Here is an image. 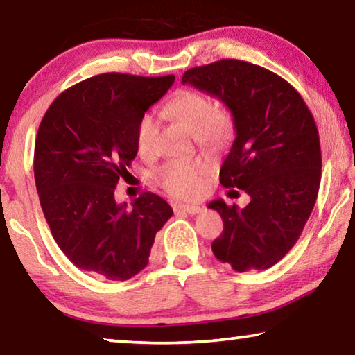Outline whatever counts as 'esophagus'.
Instances as JSON below:
<instances>
[{
	"mask_svg": "<svg viewBox=\"0 0 355 355\" xmlns=\"http://www.w3.org/2000/svg\"><path fill=\"white\" fill-rule=\"evenodd\" d=\"M173 209H175V211L188 213V214H197L202 208L197 205H184V203H178V205H173Z\"/></svg>",
	"mask_w": 355,
	"mask_h": 355,
	"instance_id": "1",
	"label": "esophagus"
}]
</instances>
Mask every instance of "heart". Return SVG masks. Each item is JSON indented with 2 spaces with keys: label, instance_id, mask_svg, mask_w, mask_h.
Here are the masks:
<instances>
[{
  "label": "heart",
  "instance_id": "heart-1",
  "mask_svg": "<svg viewBox=\"0 0 355 355\" xmlns=\"http://www.w3.org/2000/svg\"><path fill=\"white\" fill-rule=\"evenodd\" d=\"M171 117L182 122L192 131L202 146L220 147L232 135L233 122L230 112L224 107H214L207 95L196 91H182L166 106ZM158 137V122L152 112L144 114L136 128V146L139 153L148 156L155 152ZM209 171L203 158L171 159L159 167L155 180L167 194L177 199H196L202 196Z\"/></svg>",
  "mask_w": 355,
  "mask_h": 355
}]
</instances>
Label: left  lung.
I'll use <instances>...</instances> for the list:
<instances>
[{"mask_svg":"<svg viewBox=\"0 0 355 355\" xmlns=\"http://www.w3.org/2000/svg\"><path fill=\"white\" fill-rule=\"evenodd\" d=\"M182 83L230 110L236 137L220 167V184L250 196L245 208L224 200L208 205L224 220L213 254L238 272L271 268L296 244L315 207L321 182L315 119L284 78L238 59L189 69Z\"/></svg>","mask_w":355,"mask_h":355,"instance_id":"left-lung-1","label":"left lung"}]
</instances>
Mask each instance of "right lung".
Returning <instances> with one entry per match:
<instances>
[{
    "instance_id": "1",
    "label": "right lung",
    "mask_w": 355,
    "mask_h": 355,
    "mask_svg": "<svg viewBox=\"0 0 355 355\" xmlns=\"http://www.w3.org/2000/svg\"><path fill=\"white\" fill-rule=\"evenodd\" d=\"M173 81V75H97L58 95L42 119L34 147L40 207L59 249L83 271L131 279L147 266L156 232L173 214L153 192L131 208L114 199L137 155V123Z\"/></svg>"
}]
</instances>
